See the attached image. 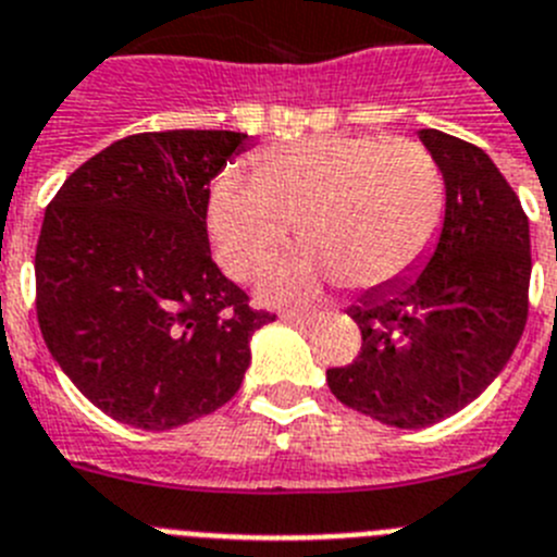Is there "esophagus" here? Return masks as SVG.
Returning <instances> with one entry per match:
<instances>
[{"label":"esophagus","mask_w":557,"mask_h":557,"mask_svg":"<svg viewBox=\"0 0 557 557\" xmlns=\"http://www.w3.org/2000/svg\"><path fill=\"white\" fill-rule=\"evenodd\" d=\"M280 319L288 324H297V327H310L315 322V313H299V310H283Z\"/></svg>","instance_id":"obj_1"}]
</instances>
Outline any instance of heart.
Segmentation results:
<instances>
[{
	"label": "heart",
	"mask_w": 557,
	"mask_h": 557,
	"mask_svg": "<svg viewBox=\"0 0 557 557\" xmlns=\"http://www.w3.org/2000/svg\"><path fill=\"white\" fill-rule=\"evenodd\" d=\"M444 180L410 138L322 133L255 154V177L219 174L208 233L219 267L238 280L267 269L297 227L305 247L263 277L272 299L310 297L330 277L377 288L403 277L433 242Z\"/></svg>",
	"instance_id": "heart-1"
}]
</instances>
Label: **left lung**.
Returning <instances> with one entry per match:
<instances>
[{
  "mask_svg": "<svg viewBox=\"0 0 557 557\" xmlns=\"http://www.w3.org/2000/svg\"><path fill=\"white\" fill-rule=\"evenodd\" d=\"M444 177V222L416 269L347 310L363 347L327 369L335 399L388 428L419 430L483 394L528 322L530 224L494 160L441 129H419Z\"/></svg>",
  "mask_w": 557,
  "mask_h": 557,
  "instance_id": "obj_1",
  "label": "left lung"
}]
</instances>
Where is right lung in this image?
<instances>
[{
  "mask_svg": "<svg viewBox=\"0 0 557 557\" xmlns=\"http://www.w3.org/2000/svg\"><path fill=\"white\" fill-rule=\"evenodd\" d=\"M247 133L166 129L110 144L63 183L35 249V310L69 380L116 422L172 430L242 388L274 322L210 258L208 197Z\"/></svg>",
  "mask_w": 557,
  "mask_h": 557,
  "instance_id": "obj_1",
  "label": "right lung"
}]
</instances>
